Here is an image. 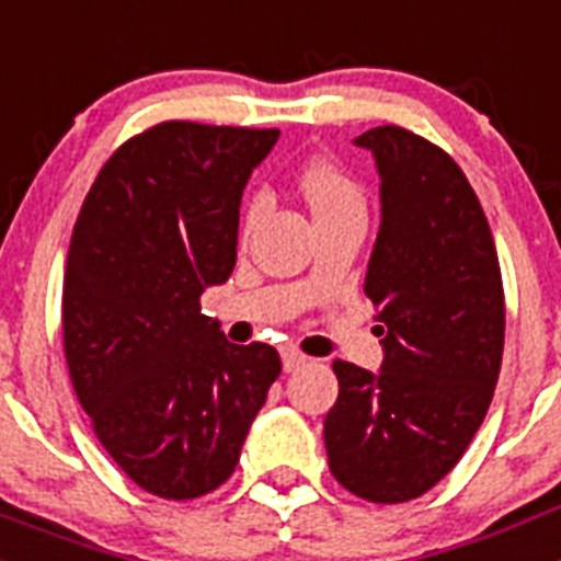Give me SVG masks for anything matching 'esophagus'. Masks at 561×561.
Listing matches in <instances>:
<instances>
[{"instance_id": "34e87169", "label": "esophagus", "mask_w": 561, "mask_h": 561, "mask_svg": "<svg viewBox=\"0 0 561 561\" xmlns=\"http://www.w3.org/2000/svg\"><path fill=\"white\" fill-rule=\"evenodd\" d=\"M306 362H309V356L300 354V351H295V348L284 351V370H286V374H291V370H300Z\"/></svg>"}]
</instances>
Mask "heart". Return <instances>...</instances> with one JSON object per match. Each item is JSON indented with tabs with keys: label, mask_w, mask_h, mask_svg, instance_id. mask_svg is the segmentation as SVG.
<instances>
[{
	"label": "heart",
	"mask_w": 561,
	"mask_h": 561,
	"mask_svg": "<svg viewBox=\"0 0 561 561\" xmlns=\"http://www.w3.org/2000/svg\"><path fill=\"white\" fill-rule=\"evenodd\" d=\"M300 191H304L306 202H309L311 213H314V221L334 216L340 210H348V207L365 205L354 176L345 168L336 165L334 160H325V157H317V160H311L304 168V173H300ZM264 207L266 193H252L244 210V227H252V221L264 213Z\"/></svg>",
	"instance_id": "obj_1"
}]
</instances>
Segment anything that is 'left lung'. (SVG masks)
I'll return each mask as SVG.
<instances>
[{"instance_id": "left-lung-1", "label": "left lung", "mask_w": 561, "mask_h": 561, "mask_svg": "<svg viewBox=\"0 0 561 561\" xmlns=\"http://www.w3.org/2000/svg\"><path fill=\"white\" fill-rule=\"evenodd\" d=\"M381 180L365 295L379 309V374L334 362L323 424L336 483L368 503H408L447 478L492 404L505 304L485 213L458 162L401 126L356 137Z\"/></svg>"}]
</instances>
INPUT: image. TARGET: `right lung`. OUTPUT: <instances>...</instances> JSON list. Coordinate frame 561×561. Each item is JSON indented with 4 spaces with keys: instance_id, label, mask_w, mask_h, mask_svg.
<instances>
[{
    "instance_id": "add662e5",
    "label": "right lung",
    "mask_w": 561,
    "mask_h": 561,
    "mask_svg": "<svg viewBox=\"0 0 561 561\" xmlns=\"http://www.w3.org/2000/svg\"><path fill=\"white\" fill-rule=\"evenodd\" d=\"M277 134L157 123L108 157L78 213L69 379L108 458L157 497L219 489L280 376L272 345H236L199 306L236 266L241 193Z\"/></svg>"
}]
</instances>
